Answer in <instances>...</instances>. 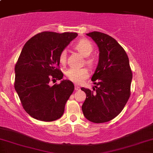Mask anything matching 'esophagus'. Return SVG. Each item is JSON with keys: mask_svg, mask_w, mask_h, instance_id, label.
Here are the masks:
<instances>
[{"mask_svg": "<svg viewBox=\"0 0 153 153\" xmlns=\"http://www.w3.org/2000/svg\"><path fill=\"white\" fill-rule=\"evenodd\" d=\"M75 91H79V90H80V87L78 86V85H75Z\"/></svg>", "mask_w": 153, "mask_h": 153, "instance_id": "esophagus-1", "label": "esophagus"}]
</instances>
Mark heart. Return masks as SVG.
I'll list each match as a JSON object with an SVG mask.
<instances>
[{
	"mask_svg": "<svg viewBox=\"0 0 153 153\" xmlns=\"http://www.w3.org/2000/svg\"><path fill=\"white\" fill-rule=\"evenodd\" d=\"M74 48L79 53H80L84 57H88L85 59V62L88 65H93L94 64V59L91 57H88V56L91 54L94 50L92 43L87 39H82L79 40L78 42L75 43L74 45ZM67 59V50H63L61 51L59 56V62L61 64L64 65L66 62ZM65 75L67 78L70 80L73 81L75 83H81L84 80H85L88 77V72L85 68H69L65 72Z\"/></svg>",
	"mask_w": 153,
	"mask_h": 153,
	"instance_id": "b5f03b06",
	"label": "heart"
}]
</instances>
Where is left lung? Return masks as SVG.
I'll return each instance as SVG.
<instances>
[{
    "instance_id": "1",
    "label": "left lung",
    "mask_w": 153,
    "mask_h": 153,
    "mask_svg": "<svg viewBox=\"0 0 153 153\" xmlns=\"http://www.w3.org/2000/svg\"><path fill=\"white\" fill-rule=\"evenodd\" d=\"M99 49V60L92 76L93 91L81 88L86 94L82 106L84 117L94 123H103L117 117L130 96L132 72L125 50L104 33L87 34Z\"/></svg>"
}]
</instances>
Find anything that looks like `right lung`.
<instances>
[{
  "label": "right lung",
  "instance_id": "add662e5",
  "mask_svg": "<svg viewBox=\"0 0 153 153\" xmlns=\"http://www.w3.org/2000/svg\"><path fill=\"white\" fill-rule=\"evenodd\" d=\"M77 33L43 31L26 42L15 66L14 88L23 108L33 118L52 122L62 117L65 103L74 91L71 80H61L59 56Z\"/></svg>",
  "mask_w": 153,
  "mask_h": 153
}]
</instances>
